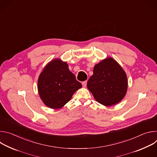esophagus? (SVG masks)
I'll return each instance as SVG.
<instances>
[{
    "label": "esophagus",
    "instance_id": "esophagus-1",
    "mask_svg": "<svg viewBox=\"0 0 157 157\" xmlns=\"http://www.w3.org/2000/svg\"><path fill=\"white\" fill-rule=\"evenodd\" d=\"M82 86L84 87H86V86L87 85V81H84L82 82Z\"/></svg>",
    "mask_w": 157,
    "mask_h": 157
}]
</instances>
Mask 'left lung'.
Returning <instances> with one entry per match:
<instances>
[{
	"label": "left lung",
	"mask_w": 157,
	"mask_h": 157,
	"mask_svg": "<svg viewBox=\"0 0 157 157\" xmlns=\"http://www.w3.org/2000/svg\"><path fill=\"white\" fill-rule=\"evenodd\" d=\"M87 86L99 103L112 106L125 96L127 78L119 63L108 58L94 66L93 75L89 79Z\"/></svg>",
	"instance_id": "obj_1"
}]
</instances>
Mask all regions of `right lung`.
Masks as SVG:
<instances>
[{
	"mask_svg": "<svg viewBox=\"0 0 157 157\" xmlns=\"http://www.w3.org/2000/svg\"><path fill=\"white\" fill-rule=\"evenodd\" d=\"M81 87L68 64L59 59L48 63L38 80V93L42 101L54 109L63 107Z\"/></svg>",
	"mask_w": 157,
	"mask_h": 157,
	"instance_id": "add662e5",
	"label": "right lung"
}]
</instances>
